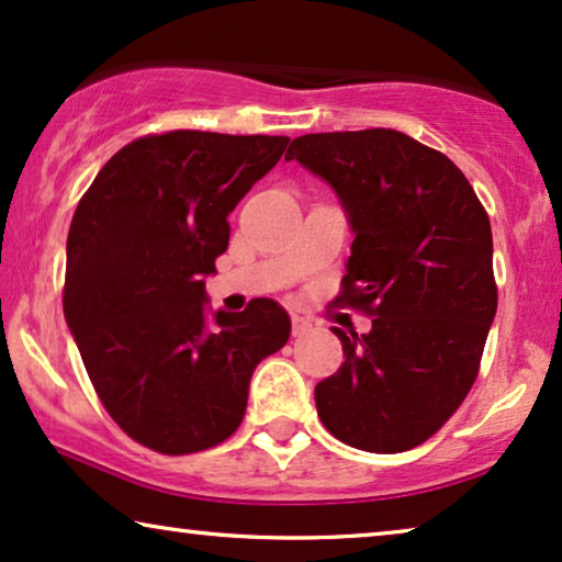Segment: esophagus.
Returning a JSON list of instances; mask_svg holds the SVG:
<instances>
[{
    "mask_svg": "<svg viewBox=\"0 0 562 562\" xmlns=\"http://www.w3.org/2000/svg\"><path fill=\"white\" fill-rule=\"evenodd\" d=\"M293 336H301V334H305V331H311L313 328V324L305 316H297V313H293Z\"/></svg>",
    "mask_w": 562,
    "mask_h": 562,
    "instance_id": "obj_1",
    "label": "esophagus"
}]
</instances>
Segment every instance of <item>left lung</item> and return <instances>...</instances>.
<instances>
[{"label": "left lung", "mask_w": 562, "mask_h": 562, "mask_svg": "<svg viewBox=\"0 0 562 562\" xmlns=\"http://www.w3.org/2000/svg\"><path fill=\"white\" fill-rule=\"evenodd\" d=\"M288 161L331 184L355 234L336 303L372 316L341 331L316 385L321 422L357 450L426 442L473 387L498 293L485 207L445 154L391 128L308 133Z\"/></svg>", "instance_id": "8db88e82"}]
</instances>
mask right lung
Instances as JSON below:
<instances>
[{"mask_svg": "<svg viewBox=\"0 0 562 562\" xmlns=\"http://www.w3.org/2000/svg\"><path fill=\"white\" fill-rule=\"evenodd\" d=\"M288 136L169 131L123 146L79 200L64 316L102 406L138 445L190 454L241 424L254 368L285 347L269 297L207 321L205 277L228 213L280 161Z\"/></svg>", "mask_w": 562, "mask_h": 562, "instance_id": "add662e5", "label": "right lung"}]
</instances>
